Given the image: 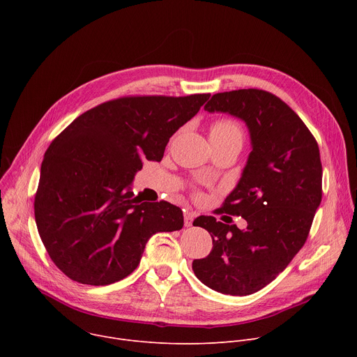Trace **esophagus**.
<instances>
[{
  "mask_svg": "<svg viewBox=\"0 0 357 357\" xmlns=\"http://www.w3.org/2000/svg\"><path fill=\"white\" fill-rule=\"evenodd\" d=\"M183 219H185V226H186V227H189V226H192V223H193L195 213H193V212H189V211H185V213H183Z\"/></svg>",
  "mask_w": 357,
  "mask_h": 357,
  "instance_id": "obj_1",
  "label": "esophagus"
}]
</instances>
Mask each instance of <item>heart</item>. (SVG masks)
<instances>
[{
  "mask_svg": "<svg viewBox=\"0 0 357 357\" xmlns=\"http://www.w3.org/2000/svg\"><path fill=\"white\" fill-rule=\"evenodd\" d=\"M230 138L243 139L241 127L230 119H218L211 124V139L212 141H223Z\"/></svg>",
  "mask_w": 357,
  "mask_h": 357,
  "instance_id": "b5f03b06",
  "label": "heart"
}]
</instances>
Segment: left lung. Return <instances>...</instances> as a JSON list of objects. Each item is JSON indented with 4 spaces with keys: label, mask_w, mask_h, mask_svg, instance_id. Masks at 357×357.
Here are the masks:
<instances>
[{
    "label": "left lung",
    "mask_w": 357,
    "mask_h": 357,
    "mask_svg": "<svg viewBox=\"0 0 357 357\" xmlns=\"http://www.w3.org/2000/svg\"><path fill=\"white\" fill-rule=\"evenodd\" d=\"M205 112L245 121L252 151L236 189L220 213L241 216L247 229L199 216L213 248L193 260L195 275L229 295L260 291L282 273L308 238L322 200L319 146L298 114L275 94L260 89L216 93Z\"/></svg>",
    "instance_id": "obj_1"
}]
</instances>
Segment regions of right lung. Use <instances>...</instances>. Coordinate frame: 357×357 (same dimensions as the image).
Segmentation results:
<instances>
[{
  "instance_id": "right-lung-1",
  "label": "right lung",
  "mask_w": 357,
  "mask_h": 357,
  "mask_svg": "<svg viewBox=\"0 0 357 357\" xmlns=\"http://www.w3.org/2000/svg\"><path fill=\"white\" fill-rule=\"evenodd\" d=\"M209 93L124 96L73 120L45 152L35 220L55 266L70 280L109 285L139 264L146 241L183 226L181 208L141 202L128 185L142 160L161 161L169 138Z\"/></svg>"
}]
</instances>
